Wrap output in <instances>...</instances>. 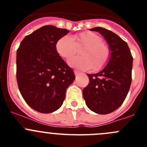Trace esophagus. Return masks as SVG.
I'll list each match as a JSON object with an SVG mask.
<instances>
[{
  "mask_svg": "<svg viewBox=\"0 0 147 147\" xmlns=\"http://www.w3.org/2000/svg\"><path fill=\"white\" fill-rule=\"evenodd\" d=\"M74 73H75V76H78V75H80L81 74L80 72H79V71H77V70H75L74 71Z\"/></svg>",
  "mask_w": 147,
  "mask_h": 147,
  "instance_id": "1",
  "label": "esophagus"
}]
</instances>
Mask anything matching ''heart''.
I'll use <instances>...</instances> for the list:
<instances>
[{
    "label": "heart",
    "mask_w": 147,
    "mask_h": 147,
    "mask_svg": "<svg viewBox=\"0 0 147 147\" xmlns=\"http://www.w3.org/2000/svg\"><path fill=\"white\" fill-rule=\"evenodd\" d=\"M73 40L69 36H63L55 46L59 55L66 60L76 53L77 48L83 47L80 53L82 57L70 59L68 61L69 66L81 70L92 68L94 71H98L107 64L110 51L101 36L95 32L85 31L75 35Z\"/></svg>",
    "instance_id": "b5f03b06"
}]
</instances>
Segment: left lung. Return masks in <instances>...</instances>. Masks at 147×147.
<instances>
[{
	"label": "left lung",
	"mask_w": 147,
	"mask_h": 147,
	"mask_svg": "<svg viewBox=\"0 0 147 147\" xmlns=\"http://www.w3.org/2000/svg\"><path fill=\"white\" fill-rule=\"evenodd\" d=\"M100 32L108 44L110 57L106 66L96 74H87L90 83L83 89L89 109L100 115L114 112L122 105L131 82L133 57L125 41L101 27L90 29Z\"/></svg>",
	"instance_id": "left-lung-1"
}]
</instances>
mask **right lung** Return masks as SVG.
Returning <instances> with one entry per match:
<instances>
[{"label": "right lung", "instance_id": "right-lung-1", "mask_svg": "<svg viewBox=\"0 0 147 147\" xmlns=\"http://www.w3.org/2000/svg\"><path fill=\"white\" fill-rule=\"evenodd\" d=\"M69 31L45 26L25 37L17 50L16 78L26 103L41 113H51L63 105L73 70L57 53L56 43Z\"/></svg>", "mask_w": 147, "mask_h": 147}]
</instances>
